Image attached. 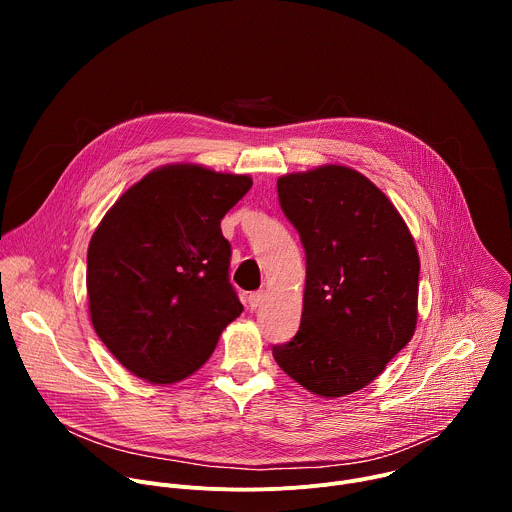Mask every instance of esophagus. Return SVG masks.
<instances>
[{
	"label": "esophagus",
	"instance_id": "34e87169",
	"mask_svg": "<svg viewBox=\"0 0 512 512\" xmlns=\"http://www.w3.org/2000/svg\"><path fill=\"white\" fill-rule=\"evenodd\" d=\"M265 291L261 289V291H253V294L247 298V302H249V308L251 310H257L261 304H263V300H265Z\"/></svg>",
	"mask_w": 512,
	"mask_h": 512
}]
</instances>
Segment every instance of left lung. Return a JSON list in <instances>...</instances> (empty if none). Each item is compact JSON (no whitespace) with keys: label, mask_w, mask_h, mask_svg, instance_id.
<instances>
[{"label":"left lung","mask_w":512,"mask_h":512,"mask_svg":"<svg viewBox=\"0 0 512 512\" xmlns=\"http://www.w3.org/2000/svg\"><path fill=\"white\" fill-rule=\"evenodd\" d=\"M277 194L306 249V289L300 330L273 358L314 395H350L413 338L415 241L393 202L348 166L285 174Z\"/></svg>","instance_id":"1"}]
</instances>
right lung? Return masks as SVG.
<instances>
[{
  "instance_id": "add662e5",
  "label": "right lung",
  "mask_w": 512,
  "mask_h": 512,
  "mask_svg": "<svg viewBox=\"0 0 512 512\" xmlns=\"http://www.w3.org/2000/svg\"><path fill=\"white\" fill-rule=\"evenodd\" d=\"M251 186L245 174L170 164L143 176L103 216L87 255L89 314L135 377L184 381L241 316L221 221Z\"/></svg>"
}]
</instances>
